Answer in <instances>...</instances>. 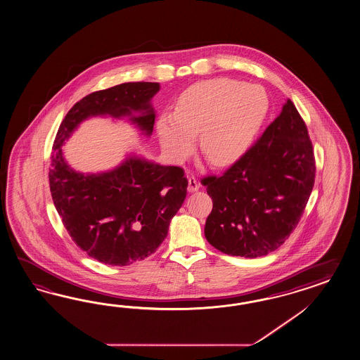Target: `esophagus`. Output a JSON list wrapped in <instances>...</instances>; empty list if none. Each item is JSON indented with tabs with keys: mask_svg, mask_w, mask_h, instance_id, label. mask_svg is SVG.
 Here are the masks:
<instances>
[{
	"mask_svg": "<svg viewBox=\"0 0 360 360\" xmlns=\"http://www.w3.org/2000/svg\"><path fill=\"white\" fill-rule=\"evenodd\" d=\"M200 189V183L197 181V179L194 176H188V192L194 193Z\"/></svg>",
	"mask_w": 360,
	"mask_h": 360,
	"instance_id": "34e87169",
	"label": "esophagus"
}]
</instances>
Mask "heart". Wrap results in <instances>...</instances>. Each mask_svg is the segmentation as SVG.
Listing matches in <instances>:
<instances>
[{
	"instance_id": "b5f03b06",
	"label": "heart",
	"mask_w": 360,
	"mask_h": 360,
	"mask_svg": "<svg viewBox=\"0 0 360 360\" xmlns=\"http://www.w3.org/2000/svg\"><path fill=\"white\" fill-rule=\"evenodd\" d=\"M270 111L264 87L230 78L195 83L179 98L176 111L163 112L158 134L167 157L180 163L195 145L215 166H229L253 146Z\"/></svg>"
}]
</instances>
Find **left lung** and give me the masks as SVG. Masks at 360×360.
I'll return each instance as SVG.
<instances>
[{"label": "left lung", "instance_id": "1", "mask_svg": "<svg viewBox=\"0 0 360 360\" xmlns=\"http://www.w3.org/2000/svg\"><path fill=\"white\" fill-rule=\"evenodd\" d=\"M308 130L290 99L257 143L223 176L203 179L212 210L205 238L240 257L279 248L295 229L314 184Z\"/></svg>", "mask_w": 360, "mask_h": 360}]
</instances>
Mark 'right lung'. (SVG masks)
I'll return each mask as SVG.
<instances>
[{
  "instance_id": "obj_1",
  "label": "right lung",
  "mask_w": 360,
  "mask_h": 360,
  "mask_svg": "<svg viewBox=\"0 0 360 360\" xmlns=\"http://www.w3.org/2000/svg\"><path fill=\"white\" fill-rule=\"evenodd\" d=\"M159 90L158 82H125L90 94L68 112L56 136L49 169L56 210L75 244L112 266L145 259L166 239L186 197L184 171L129 153L111 169L83 174L66 162L63 146L93 117L127 120L148 139Z\"/></svg>"
}]
</instances>
